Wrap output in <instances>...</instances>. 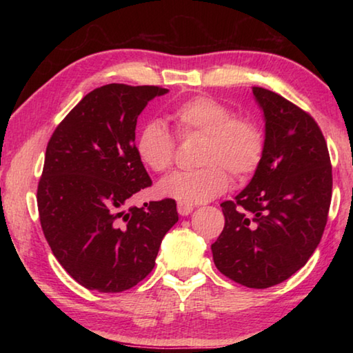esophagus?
<instances>
[{
	"mask_svg": "<svg viewBox=\"0 0 353 353\" xmlns=\"http://www.w3.org/2000/svg\"><path fill=\"white\" fill-rule=\"evenodd\" d=\"M177 212L182 216H188V214L193 212V205L187 204V202H177Z\"/></svg>",
	"mask_w": 353,
	"mask_h": 353,
	"instance_id": "obj_1",
	"label": "esophagus"
}]
</instances>
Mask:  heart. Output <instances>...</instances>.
<instances>
[{"instance_id": "obj_1", "label": "heart", "mask_w": 353, "mask_h": 353, "mask_svg": "<svg viewBox=\"0 0 353 353\" xmlns=\"http://www.w3.org/2000/svg\"><path fill=\"white\" fill-rule=\"evenodd\" d=\"M181 139L202 135L198 149L201 166L179 171L159 185L165 198L187 204H199L216 198L229 185L254 174L261 163L265 141L256 124L248 118L235 117L229 107L210 97H193L171 110ZM137 154L143 165L154 172H166L172 163L177 143L170 129L159 119L143 124L137 137Z\"/></svg>"}]
</instances>
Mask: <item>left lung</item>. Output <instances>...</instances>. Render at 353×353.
<instances>
[{
  "label": "left lung",
  "mask_w": 353,
  "mask_h": 353,
  "mask_svg": "<svg viewBox=\"0 0 353 353\" xmlns=\"http://www.w3.org/2000/svg\"><path fill=\"white\" fill-rule=\"evenodd\" d=\"M265 115V149L252 181L224 201V229L212 244L219 272L270 288L305 265L324 234L332 163L313 117L280 94L252 87Z\"/></svg>",
  "instance_id": "1"
}]
</instances>
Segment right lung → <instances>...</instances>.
Here are the masks:
<instances>
[{
	"mask_svg": "<svg viewBox=\"0 0 353 353\" xmlns=\"http://www.w3.org/2000/svg\"><path fill=\"white\" fill-rule=\"evenodd\" d=\"M166 92L94 88L48 141L37 188L41 230L63 270L87 290L121 292L141 282L179 221L174 199L128 208L129 198L152 185L137 154V118Z\"/></svg>",
	"mask_w": 353,
	"mask_h": 353,
	"instance_id": "right-lung-1",
	"label": "right lung"
}]
</instances>
